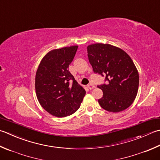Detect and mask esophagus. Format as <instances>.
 I'll list each match as a JSON object with an SVG mask.
<instances>
[{
    "label": "esophagus",
    "instance_id": "34e87169",
    "mask_svg": "<svg viewBox=\"0 0 160 160\" xmlns=\"http://www.w3.org/2000/svg\"><path fill=\"white\" fill-rule=\"evenodd\" d=\"M87 87H88V88L91 90V89H93V88H94L95 86L93 85V84H88V85H87Z\"/></svg>",
    "mask_w": 160,
    "mask_h": 160
}]
</instances>
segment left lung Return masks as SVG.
<instances>
[{"instance_id":"1","label":"left lung","mask_w":160,"mask_h":160,"mask_svg":"<svg viewBox=\"0 0 160 160\" xmlns=\"http://www.w3.org/2000/svg\"><path fill=\"white\" fill-rule=\"evenodd\" d=\"M87 55L94 73L105 77L108 84L97 87L103 95L101 108L118 112L132 105L138 92L139 78L133 61L123 50L109 44L95 43L87 47Z\"/></svg>"}]
</instances>
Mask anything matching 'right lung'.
I'll return each mask as SVG.
<instances>
[{
    "mask_svg": "<svg viewBox=\"0 0 160 160\" xmlns=\"http://www.w3.org/2000/svg\"><path fill=\"white\" fill-rule=\"evenodd\" d=\"M77 49V46H73L52 50L37 68V99L42 108L55 117H65L76 112L86 93L68 71Z\"/></svg>",
    "mask_w": 160,
    "mask_h": 160,
    "instance_id": "right-lung-1",
    "label": "right lung"
}]
</instances>
